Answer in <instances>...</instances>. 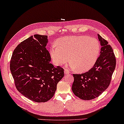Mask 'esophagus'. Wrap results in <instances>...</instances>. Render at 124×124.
Listing matches in <instances>:
<instances>
[{
  "mask_svg": "<svg viewBox=\"0 0 124 124\" xmlns=\"http://www.w3.org/2000/svg\"><path fill=\"white\" fill-rule=\"evenodd\" d=\"M64 73H65V74L68 75V74H69L70 72L69 71V70H67V69H65V70H64Z\"/></svg>",
  "mask_w": 124,
  "mask_h": 124,
  "instance_id": "obj_1",
  "label": "esophagus"
}]
</instances>
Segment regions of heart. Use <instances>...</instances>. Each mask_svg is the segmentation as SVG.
Masks as SVG:
<instances>
[{"label": "heart", "mask_w": 124, "mask_h": 124, "mask_svg": "<svg viewBox=\"0 0 124 124\" xmlns=\"http://www.w3.org/2000/svg\"><path fill=\"white\" fill-rule=\"evenodd\" d=\"M101 50L98 40L87 36H72L59 39L50 48V55L56 65L69 59V66L78 72H86L96 64Z\"/></svg>", "instance_id": "b5f03b06"}]
</instances>
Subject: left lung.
<instances>
[{"instance_id": "obj_1", "label": "left lung", "mask_w": 124, "mask_h": 124, "mask_svg": "<svg viewBox=\"0 0 124 124\" xmlns=\"http://www.w3.org/2000/svg\"><path fill=\"white\" fill-rule=\"evenodd\" d=\"M102 48L100 55L92 69L82 74H74L72 91L83 100H91L108 88L116 65V59L108 42L98 34Z\"/></svg>"}]
</instances>
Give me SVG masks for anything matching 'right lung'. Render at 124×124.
<instances>
[{
	"label": "right lung",
	"mask_w": 124,
	"mask_h": 124,
	"mask_svg": "<svg viewBox=\"0 0 124 124\" xmlns=\"http://www.w3.org/2000/svg\"><path fill=\"white\" fill-rule=\"evenodd\" d=\"M48 36L34 34L20 43L14 50L10 71L16 88L26 98L46 102L53 97L64 69L50 63L46 48Z\"/></svg>",
	"instance_id": "right-lung-1"
}]
</instances>
